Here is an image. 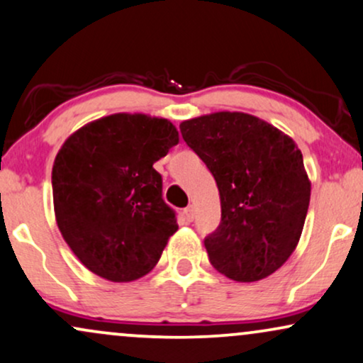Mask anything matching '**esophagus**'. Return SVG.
Here are the masks:
<instances>
[{"instance_id": "esophagus-1", "label": "esophagus", "mask_w": 363, "mask_h": 363, "mask_svg": "<svg viewBox=\"0 0 363 363\" xmlns=\"http://www.w3.org/2000/svg\"><path fill=\"white\" fill-rule=\"evenodd\" d=\"M185 218L189 222H191L195 218V207H194V205H189V207L185 208Z\"/></svg>"}]
</instances>
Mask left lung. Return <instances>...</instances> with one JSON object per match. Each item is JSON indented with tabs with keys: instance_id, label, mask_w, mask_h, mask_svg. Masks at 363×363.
Segmentation results:
<instances>
[{
	"instance_id": "left-lung-1",
	"label": "left lung",
	"mask_w": 363,
	"mask_h": 363,
	"mask_svg": "<svg viewBox=\"0 0 363 363\" xmlns=\"http://www.w3.org/2000/svg\"><path fill=\"white\" fill-rule=\"evenodd\" d=\"M180 131L220 195V225L203 240L212 266L239 283L271 276L296 249L310 205L296 143L264 119L230 111L183 121Z\"/></svg>"
}]
</instances>
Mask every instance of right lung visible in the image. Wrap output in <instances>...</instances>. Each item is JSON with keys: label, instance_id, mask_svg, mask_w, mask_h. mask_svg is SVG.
Masks as SVG:
<instances>
[{"label": "right lung", "instance_id": "obj_1", "mask_svg": "<svg viewBox=\"0 0 363 363\" xmlns=\"http://www.w3.org/2000/svg\"><path fill=\"white\" fill-rule=\"evenodd\" d=\"M178 141L168 119L118 113L62 145L52 169L57 225L94 274L129 283L158 264L178 223L153 164Z\"/></svg>", "mask_w": 363, "mask_h": 363}]
</instances>
